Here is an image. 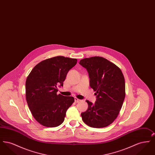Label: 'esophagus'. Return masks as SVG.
Returning <instances> with one entry per match:
<instances>
[{
    "label": "esophagus",
    "mask_w": 155,
    "mask_h": 155,
    "mask_svg": "<svg viewBox=\"0 0 155 155\" xmlns=\"http://www.w3.org/2000/svg\"><path fill=\"white\" fill-rule=\"evenodd\" d=\"M74 101H75V102H76V103H78V102H80L81 101V100L79 99H78L77 97H75V98H74Z\"/></svg>",
    "instance_id": "obj_1"
}]
</instances>
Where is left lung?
Listing matches in <instances>:
<instances>
[{
  "label": "left lung",
  "instance_id": "obj_1",
  "mask_svg": "<svg viewBox=\"0 0 155 155\" xmlns=\"http://www.w3.org/2000/svg\"><path fill=\"white\" fill-rule=\"evenodd\" d=\"M79 64L87 69L96 95L95 103L86 101L88 107L81 114L82 120L91 127H107L117 117L125 98L124 75L118 67L102 57L82 59Z\"/></svg>",
  "mask_w": 155,
  "mask_h": 155
}]
</instances>
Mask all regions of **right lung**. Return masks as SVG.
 Masks as SVG:
<instances>
[{
  "instance_id": "obj_1",
  "label": "right lung",
  "mask_w": 155,
  "mask_h": 155,
  "mask_svg": "<svg viewBox=\"0 0 155 155\" xmlns=\"http://www.w3.org/2000/svg\"><path fill=\"white\" fill-rule=\"evenodd\" d=\"M77 61L76 59L64 56L46 59L34 67L28 76L27 102L33 117L41 125L55 127L64 121L74 98L58 95V87L63 86L67 74Z\"/></svg>"
}]
</instances>
